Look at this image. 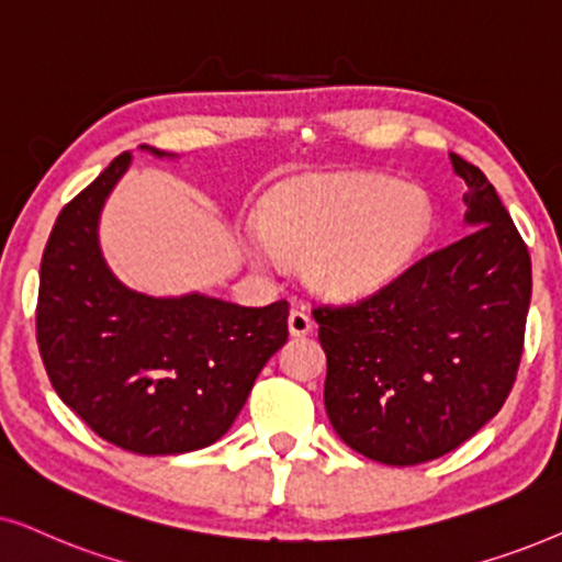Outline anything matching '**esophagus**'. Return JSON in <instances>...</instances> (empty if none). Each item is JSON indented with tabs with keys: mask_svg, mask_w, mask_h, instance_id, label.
Returning <instances> with one entry per match:
<instances>
[{
	"mask_svg": "<svg viewBox=\"0 0 562 562\" xmlns=\"http://www.w3.org/2000/svg\"><path fill=\"white\" fill-rule=\"evenodd\" d=\"M288 326H290V334H293V336H305V334L313 331V318L303 308H293V311H290Z\"/></svg>",
	"mask_w": 562,
	"mask_h": 562,
	"instance_id": "34e87169",
	"label": "esophagus"
}]
</instances>
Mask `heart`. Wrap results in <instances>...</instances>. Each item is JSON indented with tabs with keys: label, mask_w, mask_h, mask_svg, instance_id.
<instances>
[{
	"label": "heart",
	"mask_w": 562,
	"mask_h": 562,
	"mask_svg": "<svg viewBox=\"0 0 562 562\" xmlns=\"http://www.w3.org/2000/svg\"><path fill=\"white\" fill-rule=\"evenodd\" d=\"M431 223V200L416 184L370 175L321 179L277 194L251 249L269 267L308 259L313 288L351 297L398 277L422 254Z\"/></svg>",
	"instance_id": "obj_1"
}]
</instances>
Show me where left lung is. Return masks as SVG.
I'll use <instances>...</instances> for the list:
<instances>
[{"label":"left lung","instance_id":"8db88e82","mask_svg":"<svg viewBox=\"0 0 562 562\" xmlns=\"http://www.w3.org/2000/svg\"><path fill=\"white\" fill-rule=\"evenodd\" d=\"M450 159L475 228L355 303L313 308L328 422L351 450L385 465L458 450L504 406L525 351L527 244L483 171Z\"/></svg>","mask_w":562,"mask_h":562}]
</instances>
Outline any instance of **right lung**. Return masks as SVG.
<instances>
[{
	"label": "right lung",
	"mask_w": 562,
	"mask_h": 562,
	"mask_svg": "<svg viewBox=\"0 0 562 562\" xmlns=\"http://www.w3.org/2000/svg\"><path fill=\"white\" fill-rule=\"evenodd\" d=\"M128 164V151L115 156L58 213L41 261L37 349L58 398L97 437L136 454L203 450L288 341L290 305L164 301L120 285L97 246V218Z\"/></svg>",
	"instance_id": "add662e5"
}]
</instances>
